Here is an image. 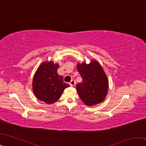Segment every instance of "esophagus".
Wrapping results in <instances>:
<instances>
[{
  "label": "esophagus",
  "instance_id": "esophagus-1",
  "mask_svg": "<svg viewBox=\"0 0 146 146\" xmlns=\"http://www.w3.org/2000/svg\"><path fill=\"white\" fill-rule=\"evenodd\" d=\"M69 84H70V85L71 86H74L75 85V81L74 80H71V82L69 83Z\"/></svg>",
  "mask_w": 146,
  "mask_h": 146
}]
</instances>
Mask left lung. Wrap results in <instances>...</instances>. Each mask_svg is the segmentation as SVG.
<instances>
[{
  "instance_id": "left-lung-1",
  "label": "left lung",
  "mask_w": 146,
  "mask_h": 146,
  "mask_svg": "<svg viewBox=\"0 0 146 146\" xmlns=\"http://www.w3.org/2000/svg\"><path fill=\"white\" fill-rule=\"evenodd\" d=\"M76 68L82 78V82L76 84V91L82 102L91 106L102 102L108 94L109 82L105 71L98 62L91 60L78 63Z\"/></svg>"
}]
</instances>
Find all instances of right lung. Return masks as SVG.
I'll return each mask as SVG.
<instances>
[{
  "label": "right lung",
  "instance_id": "obj_1",
  "mask_svg": "<svg viewBox=\"0 0 146 146\" xmlns=\"http://www.w3.org/2000/svg\"><path fill=\"white\" fill-rule=\"evenodd\" d=\"M58 67L57 63L45 61L39 66L33 76L32 86L35 96L48 104L56 102L64 90L70 86L58 74Z\"/></svg>",
  "mask_w": 146,
  "mask_h": 146
}]
</instances>
